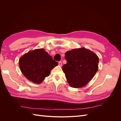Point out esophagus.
I'll return each mask as SVG.
<instances>
[{"label": "esophagus", "mask_w": 121, "mask_h": 121, "mask_svg": "<svg viewBox=\"0 0 121 121\" xmlns=\"http://www.w3.org/2000/svg\"><path fill=\"white\" fill-rule=\"evenodd\" d=\"M58 65H60V66H61L62 65H63V64H62L61 61H59V62H58Z\"/></svg>", "instance_id": "obj_1"}]
</instances>
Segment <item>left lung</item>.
Listing matches in <instances>:
<instances>
[{
	"mask_svg": "<svg viewBox=\"0 0 121 121\" xmlns=\"http://www.w3.org/2000/svg\"><path fill=\"white\" fill-rule=\"evenodd\" d=\"M67 63L63 71L71 87L85 86L93 78L98 70L99 58L96 54L84 48L68 51L65 54Z\"/></svg>",
	"mask_w": 121,
	"mask_h": 121,
	"instance_id": "obj_1",
	"label": "left lung"
}]
</instances>
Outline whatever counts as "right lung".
I'll list each match as a JSON object with an SVG mask.
<instances>
[{"label": "right lung", "instance_id": "1", "mask_svg": "<svg viewBox=\"0 0 121 121\" xmlns=\"http://www.w3.org/2000/svg\"><path fill=\"white\" fill-rule=\"evenodd\" d=\"M58 63L44 49L29 52L19 60L21 71L25 77L35 83H41Z\"/></svg>", "mask_w": 121, "mask_h": 121}]
</instances>
